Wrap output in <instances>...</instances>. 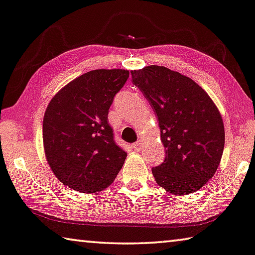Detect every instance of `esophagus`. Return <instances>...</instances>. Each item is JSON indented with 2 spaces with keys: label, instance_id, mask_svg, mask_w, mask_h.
<instances>
[{
  "label": "esophagus",
  "instance_id": "obj_1",
  "mask_svg": "<svg viewBox=\"0 0 255 255\" xmlns=\"http://www.w3.org/2000/svg\"><path fill=\"white\" fill-rule=\"evenodd\" d=\"M141 147H142V140H137L135 143H133V148L135 150H140Z\"/></svg>",
  "mask_w": 255,
  "mask_h": 255
}]
</instances>
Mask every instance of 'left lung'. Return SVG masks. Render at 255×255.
I'll return each instance as SVG.
<instances>
[{
  "label": "left lung",
  "mask_w": 255,
  "mask_h": 255,
  "mask_svg": "<svg viewBox=\"0 0 255 255\" xmlns=\"http://www.w3.org/2000/svg\"><path fill=\"white\" fill-rule=\"evenodd\" d=\"M131 74L156 112L166 149L164 162L152 168L157 184L175 195L197 192L222 160L225 128L219 110L206 90L176 71L149 65Z\"/></svg>",
  "instance_id": "1"
}]
</instances>
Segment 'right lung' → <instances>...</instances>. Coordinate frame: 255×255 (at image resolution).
Here are the masks:
<instances>
[{
	"label": "right lung",
	"mask_w": 255,
	"mask_h": 255,
	"mask_svg": "<svg viewBox=\"0 0 255 255\" xmlns=\"http://www.w3.org/2000/svg\"><path fill=\"white\" fill-rule=\"evenodd\" d=\"M128 74L123 69L89 71L64 86L46 108V160L70 189L99 192L114 182L122 168L128 153L115 143L108 110Z\"/></svg>",
	"instance_id": "obj_1"
}]
</instances>
